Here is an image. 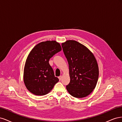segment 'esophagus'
I'll return each mask as SVG.
<instances>
[{
	"instance_id": "34e87169",
	"label": "esophagus",
	"mask_w": 122,
	"mask_h": 122,
	"mask_svg": "<svg viewBox=\"0 0 122 122\" xmlns=\"http://www.w3.org/2000/svg\"><path fill=\"white\" fill-rule=\"evenodd\" d=\"M61 78H62V76H60L58 77V78H59V79H60V80H61Z\"/></svg>"
}]
</instances>
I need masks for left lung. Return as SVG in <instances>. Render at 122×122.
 I'll return each mask as SVG.
<instances>
[{
  "label": "left lung",
  "instance_id": "left-lung-1",
  "mask_svg": "<svg viewBox=\"0 0 122 122\" xmlns=\"http://www.w3.org/2000/svg\"><path fill=\"white\" fill-rule=\"evenodd\" d=\"M68 62L70 82L66 86L69 94L80 98L94 90L99 77V68L93 54L80 43L68 40L61 44Z\"/></svg>",
  "mask_w": 122,
  "mask_h": 122
}]
</instances>
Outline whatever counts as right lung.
Wrapping results in <instances>:
<instances>
[{
    "mask_svg": "<svg viewBox=\"0 0 122 122\" xmlns=\"http://www.w3.org/2000/svg\"><path fill=\"white\" fill-rule=\"evenodd\" d=\"M61 50L60 44L55 41L41 42L31 50L24 70V82L30 93L39 96L46 95L58 81L49 61Z\"/></svg>",
    "mask_w": 122,
    "mask_h": 122,
    "instance_id": "obj_1",
    "label": "right lung"
}]
</instances>
